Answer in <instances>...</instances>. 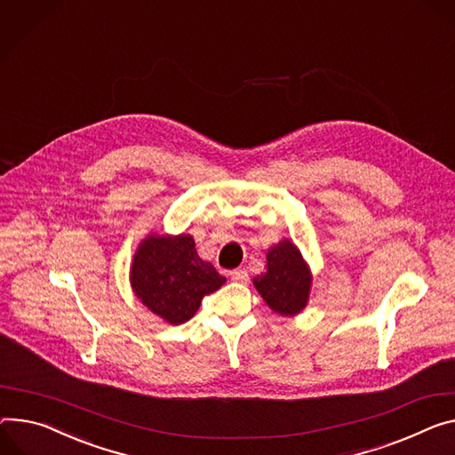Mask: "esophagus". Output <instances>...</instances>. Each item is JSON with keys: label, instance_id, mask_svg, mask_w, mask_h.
Masks as SVG:
<instances>
[{"label": "esophagus", "instance_id": "1", "mask_svg": "<svg viewBox=\"0 0 455 455\" xmlns=\"http://www.w3.org/2000/svg\"><path fill=\"white\" fill-rule=\"evenodd\" d=\"M230 277H232V281H246V277H249V272H246L244 268H235V270H232L230 272Z\"/></svg>", "mask_w": 455, "mask_h": 455}]
</instances>
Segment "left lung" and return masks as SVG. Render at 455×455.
Here are the masks:
<instances>
[{
	"label": "left lung",
	"instance_id": "left-lung-1",
	"mask_svg": "<svg viewBox=\"0 0 455 455\" xmlns=\"http://www.w3.org/2000/svg\"><path fill=\"white\" fill-rule=\"evenodd\" d=\"M252 283L270 310L292 317L308 303L312 272L298 246L291 239H281L268 249L265 272Z\"/></svg>",
	"mask_w": 455,
	"mask_h": 455
}]
</instances>
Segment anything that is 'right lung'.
<instances>
[{
  "label": "right lung",
  "mask_w": 455,
  "mask_h": 455,
  "mask_svg": "<svg viewBox=\"0 0 455 455\" xmlns=\"http://www.w3.org/2000/svg\"><path fill=\"white\" fill-rule=\"evenodd\" d=\"M227 281L212 263L197 256L190 234H148L131 265L134 296L169 324L194 317L201 299Z\"/></svg>",
  "instance_id": "obj_1"
}]
</instances>
